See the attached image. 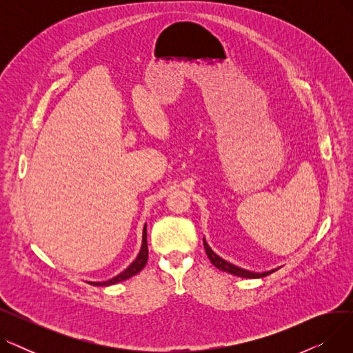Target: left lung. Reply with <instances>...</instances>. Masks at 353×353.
<instances>
[{"mask_svg":"<svg viewBox=\"0 0 353 353\" xmlns=\"http://www.w3.org/2000/svg\"><path fill=\"white\" fill-rule=\"evenodd\" d=\"M203 245H205V250H206V254L209 257V261L213 263V266H216L219 270H223V272H228L230 274H234V276H239V277H246V279H259V277H265L270 273H273L276 269L270 270V272H263V273H256V272H250V270H246V269H242V268H237L229 262H226L225 259H221L220 256H217L212 249L210 246L208 245V242L205 239H203Z\"/></svg>","mask_w":353,"mask_h":353,"instance_id":"left-lung-1","label":"left lung"}]
</instances>
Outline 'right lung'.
Returning <instances> with one entry per match:
<instances>
[{
    "label": "right lung",
    "instance_id": "add662e5",
    "mask_svg": "<svg viewBox=\"0 0 353 353\" xmlns=\"http://www.w3.org/2000/svg\"><path fill=\"white\" fill-rule=\"evenodd\" d=\"M147 259H148V248H147V228L144 226V230H143V243H141V249H140V253L137 254L136 261L130 265L124 272H121L120 274L114 276L113 279L110 281H105V282H87L92 286H110V285H116L119 282H123L125 279H128V277H132L134 274H137L147 263Z\"/></svg>",
    "mask_w": 353,
    "mask_h": 353
}]
</instances>
